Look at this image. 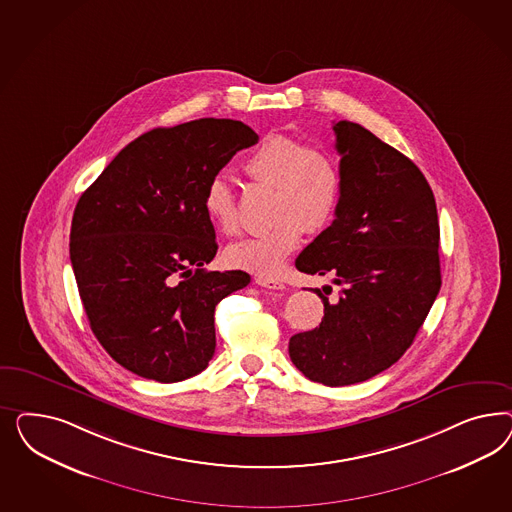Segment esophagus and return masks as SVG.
<instances>
[{
	"mask_svg": "<svg viewBox=\"0 0 512 512\" xmlns=\"http://www.w3.org/2000/svg\"><path fill=\"white\" fill-rule=\"evenodd\" d=\"M255 283H257V285H261V287H266V289H274V291H281V289H285V283H281L279 279L266 278V276H257V278H255Z\"/></svg>",
	"mask_w": 512,
	"mask_h": 512,
	"instance_id": "34e87169",
	"label": "esophagus"
}]
</instances>
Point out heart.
<instances>
[{
    "instance_id": "heart-1",
    "label": "heart",
    "mask_w": 512,
    "mask_h": 512,
    "mask_svg": "<svg viewBox=\"0 0 512 512\" xmlns=\"http://www.w3.org/2000/svg\"><path fill=\"white\" fill-rule=\"evenodd\" d=\"M242 169L259 186L272 187L274 223L227 248V263L259 276H272L298 248L306 229H326L340 208L343 174L336 155L289 135H272L244 159ZM206 216L219 233L240 231L233 189L214 178L204 195Z\"/></svg>"
}]
</instances>
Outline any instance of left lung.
Returning a JSON list of instances; mask_svg holds the SVG:
<instances>
[{"label": "left lung", "mask_w": 512, "mask_h": 512, "mask_svg": "<svg viewBox=\"0 0 512 512\" xmlns=\"http://www.w3.org/2000/svg\"><path fill=\"white\" fill-rule=\"evenodd\" d=\"M343 195L336 219L298 259L304 274L334 276L313 289L321 325L289 340V357L315 383L345 387L385 372L411 347L441 289L439 221L419 167L362 125L334 124Z\"/></svg>", "instance_id": "obj_1"}]
</instances>
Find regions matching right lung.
<instances>
[{
  "instance_id": "add662e5",
  "label": "right lung",
  "mask_w": 512,
  "mask_h": 512,
  "mask_svg": "<svg viewBox=\"0 0 512 512\" xmlns=\"http://www.w3.org/2000/svg\"><path fill=\"white\" fill-rule=\"evenodd\" d=\"M257 140L236 120L157 127L80 195L69 242L78 295L95 338L125 370L176 383L214 357L216 306L251 278L202 268L217 251L204 195Z\"/></svg>"
}]
</instances>
